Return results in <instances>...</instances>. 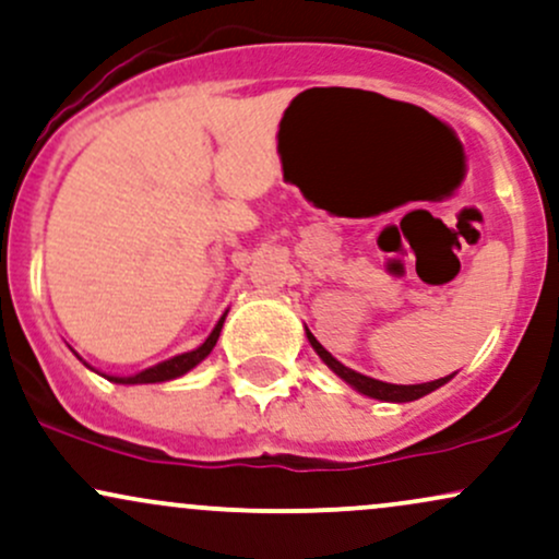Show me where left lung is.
Segmentation results:
<instances>
[{"instance_id": "1", "label": "left lung", "mask_w": 559, "mask_h": 559, "mask_svg": "<svg viewBox=\"0 0 559 559\" xmlns=\"http://www.w3.org/2000/svg\"><path fill=\"white\" fill-rule=\"evenodd\" d=\"M306 334H308V343H311L313 350L319 353V358L324 360V364L330 366V369L337 373L340 379H345L347 384L356 386L358 392H364V395H369V397L386 400V403H411V400H418V397L429 395V392H435L437 386H442V384L450 382V377H442V379H437V382H426V384H386V382H379V379L364 377V373L347 369V366L340 364V360L334 358L332 353H326L324 347H321V343H319L317 337H313L311 332L306 330Z\"/></svg>"}]
</instances>
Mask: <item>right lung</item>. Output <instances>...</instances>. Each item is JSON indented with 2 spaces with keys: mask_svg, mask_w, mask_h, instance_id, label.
Here are the masks:
<instances>
[{
  "mask_svg": "<svg viewBox=\"0 0 559 559\" xmlns=\"http://www.w3.org/2000/svg\"><path fill=\"white\" fill-rule=\"evenodd\" d=\"M222 324H225V317L216 321L214 332L209 334L206 343L195 347V350L190 353H182V356H175L169 360H164V364H156L151 366V369L135 373V377H107L109 382H117V384H154V382H169V379H177L182 377V373H188L193 366H199L203 358L212 353V347L216 345V340H219V332H222Z\"/></svg>",
  "mask_w": 559,
  "mask_h": 559,
  "instance_id": "add662e5",
  "label": "right lung"
}]
</instances>
